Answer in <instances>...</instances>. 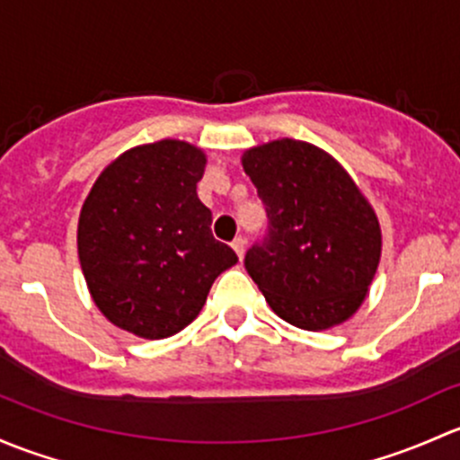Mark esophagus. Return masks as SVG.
<instances>
[{
    "label": "esophagus",
    "mask_w": 460,
    "mask_h": 460,
    "mask_svg": "<svg viewBox=\"0 0 460 460\" xmlns=\"http://www.w3.org/2000/svg\"><path fill=\"white\" fill-rule=\"evenodd\" d=\"M232 250H234L236 252V257H243V252H245V239L243 236H234V241H232Z\"/></svg>",
    "instance_id": "esophagus-1"
}]
</instances>
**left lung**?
Here are the masks:
<instances>
[{
	"label": "left lung",
	"instance_id": "left-lung-1",
	"mask_svg": "<svg viewBox=\"0 0 460 460\" xmlns=\"http://www.w3.org/2000/svg\"><path fill=\"white\" fill-rule=\"evenodd\" d=\"M268 217L245 270L288 323H343L367 295L381 257V230L352 179L323 150L281 139L243 155Z\"/></svg>",
	"mask_w": 460,
	"mask_h": 460
}]
</instances>
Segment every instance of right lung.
I'll return each instance as SVG.
<instances>
[{"label": "right lung", "mask_w": 460, "mask_h": 460, "mask_svg": "<svg viewBox=\"0 0 460 460\" xmlns=\"http://www.w3.org/2000/svg\"><path fill=\"white\" fill-rule=\"evenodd\" d=\"M206 157L186 141L139 146L108 165L79 217V261L94 303L121 330L165 339L201 312L234 250L199 201Z\"/></svg>", "instance_id": "obj_1"}]
</instances>
